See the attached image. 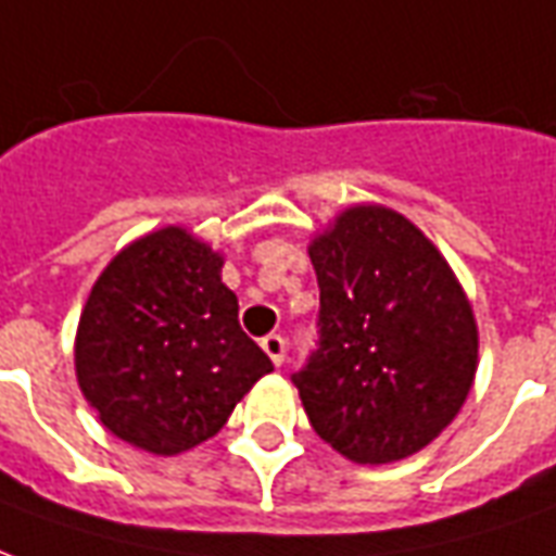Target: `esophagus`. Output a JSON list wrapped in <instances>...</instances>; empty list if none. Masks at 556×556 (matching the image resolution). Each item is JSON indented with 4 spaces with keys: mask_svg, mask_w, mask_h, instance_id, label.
<instances>
[{
    "mask_svg": "<svg viewBox=\"0 0 556 556\" xmlns=\"http://www.w3.org/2000/svg\"><path fill=\"white\" fill-rule=\"evenodd\" d=\"M261 346H263V352L273 358L275 367H281L283 358H287V340H283L281 334H266V338L261 340Z\"/></svg>",
    "mask_w": 556,
    "mask_h": 556,
    "instance_id": "1",
    "label": "esophagus"
}]
</instances>
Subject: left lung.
I'll return each instance as SVG.
<instances>
[{
  "mask_svg": "<svg viewBox=\"0 0 556 556\" xmlns=\"http://www.w3.org/2000/svg\"><path fill=\"white\" fill-rule=\"evenodd\" d=\"M317 350L293 372L311 427L358 465L424 450L459 415L477 323L441 251L394 210L358 204L311 242Z\"/></svg>",
  "mask_w": 556,
  "mask_h": 556,
  "instance_id": "left-lung-1",
  "label": "left lung"
}]
</instances>
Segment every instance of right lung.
Here are the masks:
<instances>
[{
  "label": "right lung",
  "mask_w": 556,
  "mask_h": 556,
  "mask_svg": "<svg viewBox=\"0 0 556 556\" xmlns=\"http://www.w3.org/2000/svg\"><path fill=\"white\" fill-rule=\"evenodd\" d=\"M222 254L189 230H153L117 251L76 331V379L100 424L174 456L213 439L269 355L239 328Z\"/></svg>",
  "instance_id": "obj_1"
}]
</instances>
